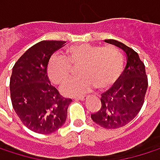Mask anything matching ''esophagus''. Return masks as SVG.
<instances>
[{
  "mask_svg": "<svg viewBox=\"0 0 160 160\" xmlns=\"http://www.w3.org/2000/svg\"><path fill=\"white\" fill-rule=\"evenodd\" d=\"M77 98L79 99V100H86L88 98V97L87 96H82V97H78Z\"/></svg>",
  "mask_w": 160,
  "mask_h": 160,
  "instance_id": "1",
  "label": "esophagus"
}]
</instances>
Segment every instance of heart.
Returning <instances> with one entry per match:
<instances>
[{
    "mask_svg": "<svg viewBox=\"0 0 160 160\" xmlns=\"http://www.w3.org/2000/svg\"><path fill=\"white\" fill-rule=\"evenodd\" d=\"M78 78L65 81L61 91L65 96H78L96 87L104 90L118 79L123 59L115 46H101L78 43L67 48L64 57L53 55L47 64V75L55 84H61L71 72V66H78Z\"/></svg>",
    "mask_w": 160,
    "mask_h": 160,
    "instance_id": "heart-1",
    "label": "heart"
}]
</instances>
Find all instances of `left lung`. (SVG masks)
Returning <instances> with one entry per match:
<instances>
[{
    "label": "left lung",
    "instance_id": "obj_1",
    "mask_svg": "<svg viewBox=\"0 0 160 160\" xmlns=\"http://www.w3.org/2000/svg\"><path fill=\"white\" fill-rule=\"evenodd\" d=\"M120 48L127 57V64L117 82L101 94V107L91 118L106 129H117L133 120L139 113L148 87L145 65L131 47L116 40H105Z\"/></svg>",
    "mask_w": 160,
    "mask_h": 160
}]
</instances>
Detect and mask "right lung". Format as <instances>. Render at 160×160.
I'll return each mask as SVG.
<instances>
[{
    "instance_id": "right-lung-1",
    "label": "right lung",
    "mask_w": 160,
    "mask_h": 160,
    "mask_svg": "<svg viewBox=\"0 0 160 160\" xmlns=\"http://www.w3.org/2000/svg\"><path fill=\"white\" fill-rule=\"evenodd\" d=\"M66 42L42 41L31 46L17 61L10 78L12 106L25 126L39 134H51L61 128L72 101L63 98L47 76L53 53Z\"/></svg>"
}]
</instances>
